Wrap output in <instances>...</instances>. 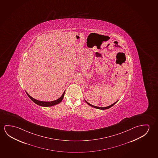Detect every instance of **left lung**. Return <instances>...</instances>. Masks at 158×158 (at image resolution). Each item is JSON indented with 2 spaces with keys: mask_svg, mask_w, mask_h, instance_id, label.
<instances>
[{
  "mask_svg": "<svg viewBox=\"0 0 158 158\" xmlns=\"http://www.w3.org/2000/svg\"><path fill=\"white\" fill-rule=\"evenodd\" d=\"M85 101L86 102V103L88 104V105H89V106H91V107H94V108H97V109H101V110H105V109H109V108H110V107H112V106H113L116 103H117V102H118V101H116L115 102H114V103H113L112 105H110V106H108V107H97V106H93V105H91V104H90L89 102H87L86 100H85Z\"/></svg>",
  "mask_w": 158,
  "mask_h": 158,
  "instance_id": "8db88e82",
  "label": "left lung"
}]
</instances>
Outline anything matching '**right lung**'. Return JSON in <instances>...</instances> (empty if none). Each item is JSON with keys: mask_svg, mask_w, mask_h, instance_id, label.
<instances>
[{"mask_svg": "<svg viewBox=\"0 0 158 158\" xmlns=\"http://www.w3.org/2000/svg\"><path fill=\"white\" fill-rule=\"evenodd\" d=\"M26 94L28 95V96L29 97V98L32 100L33 102H34L36 105H39L40 106H42V107H51L55 105H57L58 103H60V102L63 100V97H64V93H65V91L64 92H63V94L61 96V97L58 98L57 100H55V101H50V102H48V101H39V100H36L34 98L31 97L30 95L27 93L26 91Z\"/></svg>", "mask_w": 158, "mask_h": 158, "instance_id": "1", "label": "right lung"}]
</instances>
